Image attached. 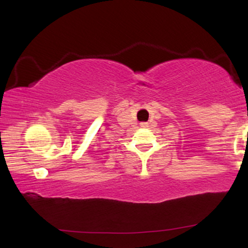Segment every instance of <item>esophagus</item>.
Returning a JSON list of instances; mask_svg holds the SVG:
<instances>
[{
  "label": "esophagus",
  "mask_w": 248,
  "mask_h": 248,
  "mask_svg": "<svg viewBox=\"0 0 248 248\" xmlns=\"http://www.w3.org/2000/svg\"><path fill=\"white\" fill-rule=\"evenodd\" d=\"M141 127H147V124H146V122H142V124H141Z\"/></svg>",
  "instance_id": "obj_1"
}]
</instances>
